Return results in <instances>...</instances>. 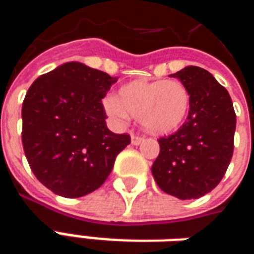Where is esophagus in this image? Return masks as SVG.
Returning a JSON list of instances; mask_svg holds the SVG:
<instances>
[{"label":"esophagus","instance_id":"obj_1","mask_svg":"<svg viewBox=\"0 0 254 254\" xmlns=\"http://www.w3.org/2000/svg\"><path fill=\"white\" fill-rule=\"evenodd\" d=\"M143 141H144L143 137L136 136V134H132V138H130V143H132V145H138V144H141Z\"/></svg>","mask_w":254,"mask_h":254}]
</instances>
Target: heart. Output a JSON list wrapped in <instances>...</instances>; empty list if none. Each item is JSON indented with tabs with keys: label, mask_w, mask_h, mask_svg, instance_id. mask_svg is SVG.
I'll list each match as a JSON object with an SVG mask.
<instances>
[{
	"label": "heart",
	"mask_w": 254,
	"mask_h": 254,
	"mask_svg": "<svg viewBox=\"0 0 254 254\" xmlns=\"http://www.w3.org/2000/svg\"><path fill=\"white\" fill-rule=\"evenodd\" d=\"M103 107L116 121H125L133 116L147 132L169 134L187 120L190 95L180 81L136 78L122 85L118 98L107 96Z\"/></svg>",
	"instance_id": "b5f03b06"
}]
</instances>
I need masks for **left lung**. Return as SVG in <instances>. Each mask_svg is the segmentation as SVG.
I'll use <instances>...</instances> for the list:
<instances>
[{"instance_id":"obj_1","label":"left lung","mask_w":254,"mask_h":254,"mask_svg":"<svg viewBox=\"0 0 254 254\" xmlns=\"http://www.w3.org/2000/svg\"><path fill=\"white\" fill-rule=\"evenodd\" d=\"M171 77L189 91V114L176 133L159 138L160 152L151 171L165 193L191 200L218 187L229 167L235 111L227 89L205 69L187 66Z\"/></svg>"}]
</instances>
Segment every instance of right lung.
Listing matches in <instances>:
<instances>
[{"label": "right lung", "instance_id": "1", "mask_svg": "<svg viewBox=\"0 0 254 254\" xmlns=\"http://www.w3.org/2000/svg\"><path fill=\"white\" fill-rule=\"evenodd\" d=\"M118 78L81 63L63 64L32 83L21 109L23 148L31 170L58 196L76 198L102 187L130 143L106 125L102 105Z\"/></svg>", "mask_w": 254, "mask_h": 254}]
</instances>
